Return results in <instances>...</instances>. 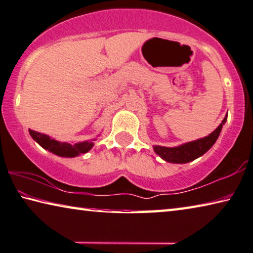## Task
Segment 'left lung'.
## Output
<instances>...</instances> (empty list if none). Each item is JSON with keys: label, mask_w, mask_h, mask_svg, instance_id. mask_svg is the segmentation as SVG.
I'll return each mask as SVG.
<instances>
[{"label": "left lung", "mask_w": 253, "mask_h": 253, "mask_svg": "<svg viewBox=\"0 0 253 253\" xmlns=\"http://www.w3.org/2000/svg\"><path fill=\"white\" fill-rule=\"evenodd\" d=\"M226 118L227 115L220 126H217V129L213 131L208 136H205V138L181 144V146L175 148L155 146V152L157 155H159L164 160L172 164H186L189 163V161L195 160L198 157L203 156L206 151L210 150V148L216 142L218 135L221 133L223 124L226 121Z\"/></svg>", "instance_id": "obj_1"}]
</instances>
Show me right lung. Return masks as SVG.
Masks as SVG:
<instances>
[{"label":"right lung","instance_id":"obj_1","mask_svg":"<svg viewBox=\"0 0 253 253\" xmlns=\"http://www.w3.org/2000/svg\"><path fill=\"white\" fill-rule=\"evenodd\" d=\"M29 133L36 140V142H38L41 147L47 149L52 154L60 157H68V158H73L81 154H86L93 147V141H85V142H78L72 146L70 143L67 142H59L57 140L51 139L50 136L39 133L33 130H29Z\"/></svg>","mask_w":253,"mask_h":253}]
</instances>
